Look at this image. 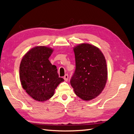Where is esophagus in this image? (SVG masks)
Here are the masks:
<instances>
[{"instance_id": "34e87169", "label": "esophagus", "mask_w": 134, "mask_h": 134, "mask_svg": "<svg viewBox=\"0 0 134 134\" xmlns=\"http://www.w3.org/2000/svg\"><path fill=\"white\" fill-rule=\"evenodd\" d=\"M68 79H69V76L68 74H65V75L64 76V79L65 81H68Z\"/></svg>"}]
</instances>
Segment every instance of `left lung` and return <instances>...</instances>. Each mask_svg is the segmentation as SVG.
<instances>
[{
	"mask_svg": "<svg viewBox=\"0 0 134 134\" xmlns=\"http://www.w3.org/2000/svg\"><path fill=\"white\" fill-rule=\"evenodd\" d=\"M76 71L70 84L76 94L83 100L95 99L102 92L108 80L105 56L98 47L82 43L73 47Z\"/></svg>",
	"mask_w": 134,
	"mask_h": 134,
	"instance_id": "8db88e82",
	"label": "left lung"
}]
</instances>
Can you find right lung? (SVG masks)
<instances>
[{
    "label": "right lung",
    "instance_id": "1",
    "mask_svg": "<svg viewBox=\"0 0 134 134\" xmlns=\"http://www.w3.org/2000/svg\"><path fill=\"white\" fill-rule=\"evenodd\" d=\"M53 51L48 47L36 46L25 54L21 62L19 78L22 88L36 101L48 100L59 84L64 81L48 59Z\"/></svg>",
    "mask_w": 134,
    "mask_h": 134
}]
</instances>
